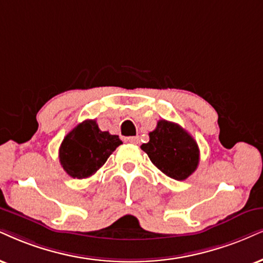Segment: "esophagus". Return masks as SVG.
Returning a JSON list of instances; mask_svg holds the SVG:
<instances>
[{"label":"esophagus","instance_id":"obj_1","mask_svg":"<svg viewBox=\"0 0 263 263\" xmlns=\"http://www.w3.org/2000/svg\"><path fill=\"white\" fill-rule=\"evenodd\" d=\"M124 141L132 142V144H138L139 137H126V138H124Z\"/></svg>","mask_w":263,"mask_h":263}]
</instances>
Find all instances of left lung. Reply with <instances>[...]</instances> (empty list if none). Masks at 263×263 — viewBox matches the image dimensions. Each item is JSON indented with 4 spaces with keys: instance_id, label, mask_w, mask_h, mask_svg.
Segmentation results:
<instances>
[{
    "instance_id": "8db88e82",
    "label": "left lung",
    "mask_w": 263,
    "mask_h": 263,
    "mask_svg": "<svg viewBox=\"0 0 263 263\" xmlns=\"http://www.w3.org/2000/svg\"><path fill=\"white\" fill-rule=\"evenodd\" d=\"M148 137L150 140L141 145V150L166 176L184 180L195 172L200 161L199 146L185 129L161 119Z\"/></svg>"
}]
</instances>
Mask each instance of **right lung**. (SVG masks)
Listing matches in <instances>:
<instances>
[{
  "instance_id": "obj_1",
  "label": "right lung",
  "mask_w": 263,
  "mask_h": 263,
  "mask_svg": "<svg viewBox=\"0 0 263 263\" xmlns=\"http://www.w3.org/2000/svg\"><path fill=\"white\" fill-rule=\"evenodd\" d=\"M121 144L118 135L101 132L96 121L87 119L63 139L60 147V162L67 174L83 179L96 173Z\"/></svg>"
}]
</instances>
